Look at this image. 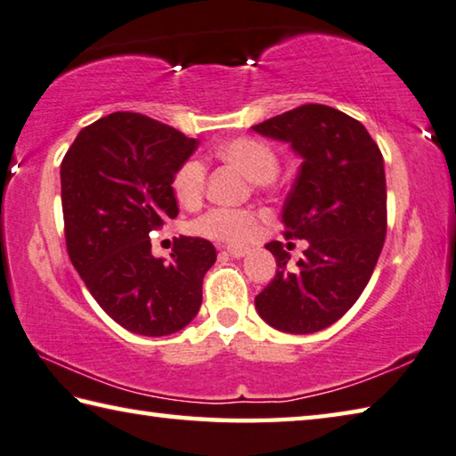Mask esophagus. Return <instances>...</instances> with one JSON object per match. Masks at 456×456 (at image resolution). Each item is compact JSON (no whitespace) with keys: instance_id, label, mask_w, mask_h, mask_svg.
I'll use <instances>...</instances> for the list:
<instances>
[{"instance_id":"34e87169","label":"esophagus","mask_w":456,"mask_h":456,"mask_svg":"<svg viewBox=\"0 0 456 456\" xmlns=\"http://www.w3.org/2000/svg\"><path fill=\"white\" fill-rule=\"evenodd\" d=\"M226 252L232 256V257H242L248 254L246 248H240V246H228Z\"/></svg>"}]
</instances>
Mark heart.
Here are the masks:
<instances>
[{
  "label": "heart",
  "instance_id": "obj_1",
  "mask_svg": "<svg viewBox=\"0 0 456 456\" xmlns=\"http://www.w3.org/2000/svg\"><path fill=\"white\" fill-rule=\"evenodd\" d=\"M214 154L220 160L242 168L254 183L265 184L278 175L280 159L276 149L257 136H236L220 142ZM206 165L196 157L180 162L173 175V191L183 204L200 200L206 186ZM192 232L220 242H250L257 232V214L244 208H210L192 222Z\"/></svg>",
  "mask_w": 456,
  "mask_h": 456
}]
</instances>
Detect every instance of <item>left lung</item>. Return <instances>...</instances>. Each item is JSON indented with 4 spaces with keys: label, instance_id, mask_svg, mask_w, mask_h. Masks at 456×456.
<instances>
[{
    "label": "left lung",
    "instance_id": "obj_1",
    "mask_svg": "<svg viewBox=\"0 0 456 456\" xmlns=\"http://www.w3.org/2000/svg\"><path fill=\"white\" fill-rule=\"evenodd\" d=\"M252 128L302 157L281 222L283 236L307 240L296 268L281 242L265 244L278 270L256 309L280 331L315 333L346 315L379 260L387 234L383 154L362 123L312 102Z\"/></svg>",
    "mask_w": 456,
    "mask_h": 456
}]
</instances>
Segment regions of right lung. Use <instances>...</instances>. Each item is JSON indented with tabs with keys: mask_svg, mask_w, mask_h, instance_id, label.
<instances>
[{
	"mask_svg": "<svg viewBox=\"0 0 456 456\" xmlns=\"http://www.w3.org/2000/svg\"><path fill=\"white\" fill-rule=\"evenodd\" d=\"M199 147L176 128L118 110L85 126L61 162L65 242L71 264L109 317L162 338L194 320L216 250L180 236L165 262L151 236L178 216L173 175Z\"/></svg>",
	"mask_w": 456,
	"mask_h": 456,
	"instance_id": "right-lung-1",
	"label": "right lung"
}]
</instances>
